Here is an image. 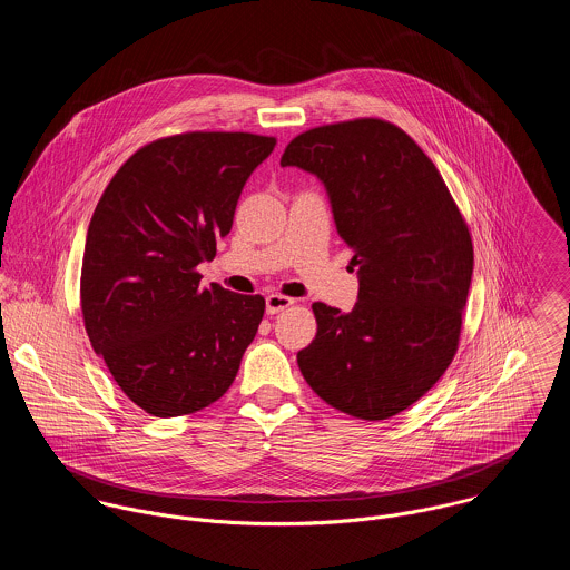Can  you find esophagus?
Wrapping results in <instances>:
<instances>
[{
	"mask_svg": "<svg viewBox=\"0 0 570 570\" xmlns=\"http://www.w3.org/2000/svg\"><path fill=\"white\" fill-rule=\"evenodd\" d=\"M292 305H294V298L283 296V294H269V296L265 298V309H267L269 316H272V314H278V312H283V309H287V307H292Z\"/></svg>",
	"mask_w": 570,
	"mask_h": 570,
	"instance_id": "esophagus-1",
	"label": "esophagus"
}]
</instances>
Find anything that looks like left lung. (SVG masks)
Masks as SVG:
<instances>
[{"label": "left lung", "instance_id": "1", "mask_svg": "<svg viewBox=\"0 0 570 570\" xmlns=\"http://www.w3.org/2000/svg\"><path fill=\"white\" fill-rule=\"evenodd\" d=\"M281 166L325 181L360 294L348 314L314 303L298 366L328 406L382 421L452 364L474 269L470 228L439 168L397 125L355 118L296 136Z\"/></svg>", "mask_w": 570, "mask_h": 570}]
</instances>
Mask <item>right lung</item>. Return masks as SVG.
<instances>
[{"mask_svg": "<svg viewBox=\"0 0 570 570\" xmlns=\"http://www.w3.org/2000/svg\"><path fill=\"white\" fill-rule=\"evenodd\" d=\"M276 138L186 131L140 147L102 190L87 228L81 312L91 348L120 391L154 416L217 402L235 382L265 298L213 283L252 170Z\"/></svg>", "mask_w": 570, "mask_h": 570, "instance_id": "1", "label": "right lung"}]
</instances>
